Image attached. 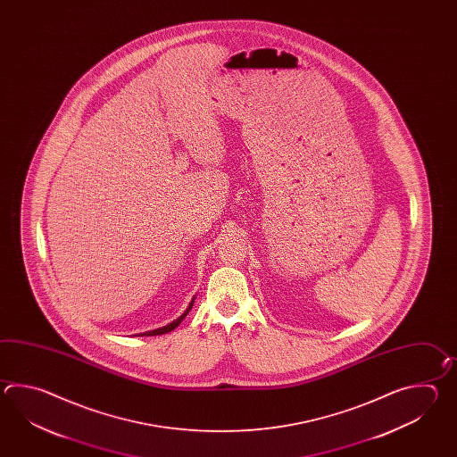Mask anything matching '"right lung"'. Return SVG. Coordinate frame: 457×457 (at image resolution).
<instances>
[{
	"label": "right lung",
	"mask_w": 457,
	"mask_h": 457,
	"mask_svg": "<svg viewBox=\"0 0 457 457\" xmlns=\"http://www.w3.org/2000/svg\"><path fill=\"white\" fill-rule=\"evenodd\" d=\"M193 302H195V299L191 301V303H189V307L186 309L185 313H183V315H181L179 319H176V320L173 321V323L166 325V327H163V328H156V330L154 331H146V333H142V337H144V335H146V337H155V335H165V333H168V331L175 330L176 327H178V325H179V323L183 321V319H185L186 315H187V313H189V311L193 309Z\"/></svg>",
	"instance_id": "right-lung-1"
}]
</instances>
